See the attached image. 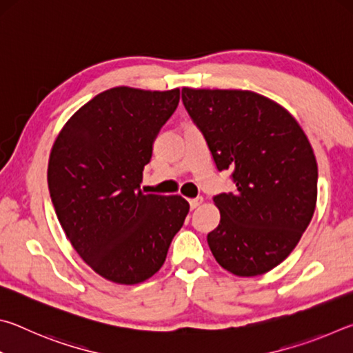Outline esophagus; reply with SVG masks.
<instances>
[{"instance_id": "obj_1", "label": "esophagus", "mask_w": 353, "mask_h": 353, "mask_svg": "<svg viewBox=\"0 0 353 353\" xmlns=\"http://www.w3.org/2000/svg\"><path fill=\"white\" fill-rule=\"evenodd\" d=\"M188 202H190V208H191V210H194V208H198V207L202 204V202H204V199H202L201 196H198V198L190 199Z\"/></svg>"}]
</instances>
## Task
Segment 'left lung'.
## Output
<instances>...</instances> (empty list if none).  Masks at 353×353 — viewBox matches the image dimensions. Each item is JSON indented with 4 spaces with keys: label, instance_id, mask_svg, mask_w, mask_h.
<instances>
[{
    "label": "left lung",
    "instance_id": "obj_1",
    "mask_svg": "<svg viewBox=\"0 0 353 353\" xmlns=\"http://www.w3.org/2000/svg\"><path fill=\"white\" fill-rule=\"evenodd\" d=\"M190 118L234 193L213 198L221 213L207 235L214 259L240 277L280 265L313 218L318 163L307 135L282 105L248 90L182 88Z\"/></svg>",
    "mask_w": 353,
    "mask_h": 353
}]
</instances>
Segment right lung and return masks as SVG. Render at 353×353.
Listing matches in <instances>:
<instances>
[{"label":"right lung","instance_id":"1","mask_svg":"<svg viewBox=\"0 0 353 353\" xmlns=\"http://www.w3.org/2000/svg\"><path fill=\"white\" fill-rule=\"evenodd\" d=\"M181 90H105L82 105L52 145L48 187L65 235L110 282L135 285L165 263L190 210L182 196L145 194L143 168Z\"/></svg>","mask_w":353,"mask_h":353}]
</instances>
